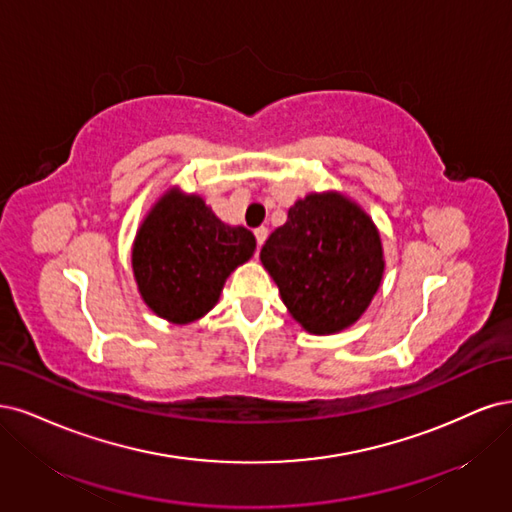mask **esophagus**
Segmentation results:
<instances>
[{"mask_svg": "<svg viewBox=\"0 0 512 512\" xmlns=\"http://www.w3.org/2000/svg\"><path fill=\"white\" fill-rule=\"evenodd\" d=\"M255 238H257V244H259V246H261L263 242H266V238H268V227H263V225L257 227V229H255Z\"/></svg>", "mask_w": 512, "mask_h": 512, "instance_id": "34e87169", "label": "esophagus"}]
</instances>
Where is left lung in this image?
<instances>
[{"label":"left lung","instance_id":"obj_1","mask_svg":"<svg viewBox=\"0 0 512 512\" xmlns=\"http://www.w3.org/2000/svg\"><path fill=\"white\" fill-rule=\"evenodd\" d=\"M259 259L289 315L315 336L355 325L385 274L378 227L340 191H315L295 202Z\"/></svg>","mask_w":512,"mask_h":512}]
</instances>
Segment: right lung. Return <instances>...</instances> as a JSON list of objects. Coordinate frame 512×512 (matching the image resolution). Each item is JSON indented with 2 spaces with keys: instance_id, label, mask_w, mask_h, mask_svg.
Wrapping results in <instances>:
<instances>
[{
  "instance_id": "obj_1",
  "label": "right lung",
  "mask_w": 512,
  "mask_h": 512,
  "mask_svg": "<svg viewBox=\"0 0 512 512\" xmlns=\"http://www.w3.org/2000/svg\"><path fill=\"white\" fill-rule=\"evenodd\" d=\"M255 246L249 229L223 223L204 197L170 187L146 212L131 246L140 298L174 325L202 319Z\"/></svg>"
}]
</instances>
